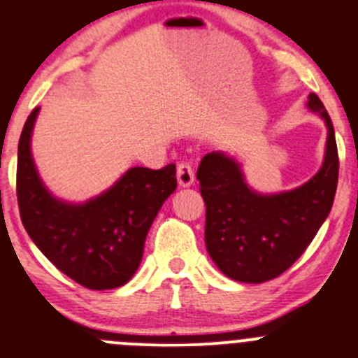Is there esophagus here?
<instances>
[{
	"label": "esophagus",
	"instance_id": "esophagus-1",
	"mask_svg": "<svg viewBox=\"0 0 358 358\" xmlns=\"http://www.w3.org/2000/svg\"><path fill=\"white\" fill-rule=\"evenodd\" d=\"M176 178H178L180 187H190L194 183V169L189 162L178 164V169H176Z\"/></svg>",
	"mask_w": 358,
	"mask_h": 358
}]
</instances>
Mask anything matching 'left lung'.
<instances>
[{
    "label": "left lung",
    "instance_id": "obj_1",
    "mask_svg": "<svg viewBox=\"0 0 358 358\" xmlns=\"http://www.w3.org/2000/svg\"><path fill=\"white\" fill-rule=\"evenodd\" d=\"M307 108L325 122L327 148L320 171L303 185L262 194L247 185L242 166L228 153H206L199 164L206 250L229 279L252 285L275 279L303 255L329 217L339 176L336 134L316 93Z\"/></svg>",
    "mask_w": 358,
    "mask_h": 358
}]
</instances>
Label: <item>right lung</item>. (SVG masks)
<instances>
[{
	"label": "right lung",
	"mask_w": 358,
	"mask_h": 358,
	"mask_svg": "<svg viewBox=\"0 0 358 358\" xmlns=\"http://www.w3.org/2000/svg\"><path fill=\"white\" fill-rule=\"evenodd\" d=\"M40 108L28 116L17 150L21 220L42 255L88 289H113L139 268L145 240L164 201L176 189L175 164L130 168L118 182L86 203L55 198L40 180L31 134Z\"/></svg>",
	"instance_id": "add662e5"
}]
</instances>
